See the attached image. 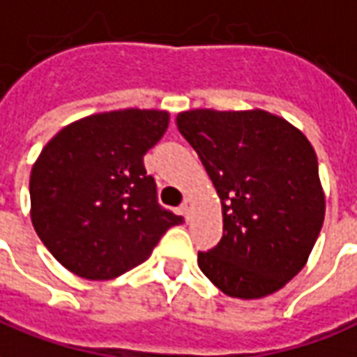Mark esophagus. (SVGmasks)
I'll use <instances>...</instances> for the list:
<instances>
[{
    "instance_id": "obj_1",
    "label": "esophagus",
    "mask_w": 357,
    "mask_h": 357,
    "mask_svg": "<svg viewBox=\"0 0 357 357\" xmlns=\"http://www.w3.org/2000/svg\"><path fill=\"white\" fill-rule=\"evenodd\" d=\"M181 213L189 218V213H191V199L183 200V204H181Z\"/></svg>"
}]
</instances>
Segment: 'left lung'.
Segmentation results:
<instances>
[{
  "label": "left lung",
  "mask_w": 357,
  "mask_h": 357,
  "mask_svg": "<svg viewBox=\"0 0 357 357\" xmlns=\"http://www.w3.org/2000/svg\"><path fill=\"white\" fill-rule=\"evenodd\" d=\"M178 130L199 153L223 206V236L200 271L229 297L259 299L305 266L326 199L314 147L273 113L192 109Z\"/></svg>",
  "instance_id": "left-lung-1"
}]
</instances>
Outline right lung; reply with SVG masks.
I'll return each instance as SVG.
<instances>
[{"instance_id": "obj_1", "label": "right lung", "mask_w": 357, "mask_h": 357, "mask_svg": "<svg viewBox=\"0 0 357 357\" xmlns=\"http://www.w3.org/2000/svg\"><path fill=\"white\" fill-rule=\"evenodd\" d=\"M170 115L121 109L71 123L31 168V223L58 263L86 280H112L151 255L183 223L158 204L144 155L165 136Z\"/></svg>"}]
</instances>
